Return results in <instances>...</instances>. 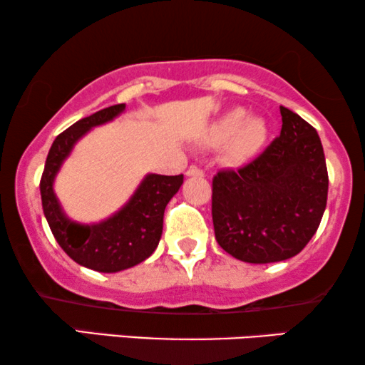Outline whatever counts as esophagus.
<instances>
[{"instance_id":"34e87169","label":"esophagus","mask_w":365,"mask_h":365,"mask_svg":"<svg viewBox=\"0 0 365 365\" xmlns=\"http://www.w3.org/2000/svg\"><path fill=\"white\" fill-rule=\"evenodd\" d=\"M186 176H189V178H194V176H204V173H202V169H199V168H194V166H191L187 169V173H186Z\"/></svg>"}]
</instances>
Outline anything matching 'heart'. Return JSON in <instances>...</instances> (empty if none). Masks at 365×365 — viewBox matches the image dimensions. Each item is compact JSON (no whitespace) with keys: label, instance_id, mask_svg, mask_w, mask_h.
<instances>
[{"label":"heart","instance_id":"b5f03b06","mask_svg":"<svg viewBox=\"0 0 365 365\" xmlns=\"http://www.w3.org/2000/svg\"><path fill=\"white\" fill-rule=\"evenodd\" d=\"M269 133V124L262 116H247L242 108H232L204 128L201 141L212 148L224 146L227 164L241 168L262 153Z\"/></svg>","mask_w":365,"mask_h":365}]
</instances>
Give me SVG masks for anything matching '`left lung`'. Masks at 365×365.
<instances>
[{
	"label": "left lung",
	"mask_w": 365,
	"mask_h": 365,
	"mask_svg": "<svg viewBox=\"0 0 365 365\" xmlns=\"http://www.w3.org/2000/svg\"><path fill=\"white\" fill-rule=\"evenodd\" d=\"M282 129L251 164L212 179L216 241L239 261H286L306 247L327 204L321 138L299 114L281 106Z\"/></svg>",
	"instance_id": "1"
}]
</instances>
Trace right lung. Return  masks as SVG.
Instances as JSON below:
<instances>
[{
  "label": "right lung",
  "instance_id": "right-lung-1",
  "mask_svg": "<svg viewBox=\"0 0 365 365\" xmlns=\"http://www.w3.org/2000/svg\"><path fill=\"white\" fill-rule=\"evenodd\" d=\"M126 104H114L79 119L54 139L39 184L44 217L59 246L79 266L98 272H119L138 266L158 247L163 234L164 209L182 184V174L163 176L149 173L133 196L111 216L99 222L83 224L64 212L54 192V181L63 163L79 139L93 128L111 123L124 113Z\"/></svg>",
  "mask_w": 365,
  "mask_h": 365
}]
</instances>
